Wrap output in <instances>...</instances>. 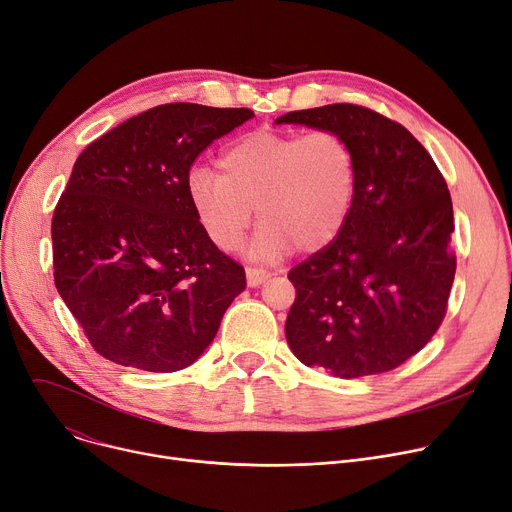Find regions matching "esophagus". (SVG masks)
I'll return each instance as SVG.
<instances>
[{"label":"esophagus","mask_w":512,"mask_h":512,"mask_svg":"<svg viewBox=\"0 0 512 512\" xmlns=\"http://www.w3.org/2000/svg\"><path fill=\"white\" fill-rule=\"evenodd\" d=\"M267 278H270V274H267L265 270H261V267H247V282H249L251 288L261 286Z\"/></svg>","instance_id":"1"}]
</instances>
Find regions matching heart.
<instances>
[{
	"label": "heart",
	"mask_w": 512,
	"mask_h": 512,
	"mask_svg": "<svg viewBox=\"0 0 512 512\" xmlns=\"http://www.w3.org/2000/svg\"><path fill=\"white\" fill-rule=\"evenodd\" d=\"M220 168L222 176L203 166L186 176L195 218L220 251L238 247L257 207L255 255L315 253L340 234L353 207L357 159L334 130H255L222 153Z\"/></svg>",
	"instance_id": "b5f03b06"
}]
</instances>
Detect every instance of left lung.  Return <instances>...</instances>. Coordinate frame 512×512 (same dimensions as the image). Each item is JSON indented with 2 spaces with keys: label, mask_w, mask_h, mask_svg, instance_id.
<instances>
[{
  "label": "left lung",
  "mask_w": 512,
  "mask_h": 512,
  "mask_svg": "<svg viewBox=\"0 0 512 512\" xmlns=\"http://www.w3.org/2000/svg\"><path fill=\"white\" fill-rule=\"evenodd\" d=\"M276 124L334 130L357 159L344 228L288 272L297 288L290 351L342 380L390 371L419 353L446 315L456 272L446 180L405 126L361 105L288 112Z\"/></svg>",
  "instance_id": "obj_1"
}]
</instances>
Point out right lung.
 Here are the masks:
<instances>
[{
    "label": "right lung",
    "instance_id": "right-lung-1",
    "mask_svg": "<svg viewBox=\"0 0 512 512\" xmlns=\"http://www.w3.org/2000/svg\"><path fill=\"white\" fill-rule=\"evenodd\" d=\"M255 114L166 103L78 155L51 220L53 280L107 361L170 373L195 363L245 290L186 195L195 159Z\"/></svg>",
    "mask_w": 512,
    "mask_h": 512
}]
</instances>
